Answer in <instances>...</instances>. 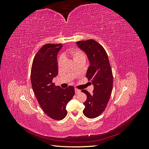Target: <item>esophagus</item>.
Instances as JSON below:
<instances>
[{
  "mask_svg": "<svg viewBox=\"0 0 149 149\" xmlns=\"http://www.w3.org/2000/svg\"><path fill=\"white\" fill-rule=\"evenodd\" d=\"M74 91H75V93L76 94H78V93H79L81 92V91H80L79 89H76V88L74 89Z\"/></svg>",
  "mask_w": 149,
  "mask_h": 149,
  "instance_id": "esophagus-1",
  "label": "esophagus"
}]
</instances>
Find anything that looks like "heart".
<instances>
[{
	"label": "heart",
	"instance_id": "b5f03b06",
	"mask_svg": "<svg viewBox=\"0 0 149 149\" xmlns=\"http://www.w3.org/2000/svg\"><path fill=\"white\" fill-rule=\"evenodd\" d=\"M65 55L70 56L74 63H76L81 60H85L86 56L84 53L80 50L78 48H71L68 50L66 51L65 53ZM64 59L62 57L60 58L58 61V66H61L63 63Z\"/></svg>",
	"mask_w": 149,
	"mask_h": 149
}]
</instances>
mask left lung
<instances>
[{"mask_svg":"<svg viewBox=\"0 0 149 149\" xmlns=\"http://www.w3.org/2000/svg\"><path fill=\"white\" fill-rule=\"evenodd\" d=\"M76 45L86 54L89 61L86 78L93 84L94 90L93 94L85 89L81 91L87 96L83 112L88 118L93 119L106 109L112 93L113 76L107 53L101 45L94 40L77 42Z\"/></svg>","mask_w":149,"mask_h":149,"instance_id":"8db88e82","label":"left lung"}]
</instances>
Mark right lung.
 Returning a JSON list of instances; mask_svg holds the SVG:
<instances>
[{"mask_svg": "<svg viewBox=\"0 0 149 149\" xmlns=\"http://www.w3.org/2000/svg\"><path fill=\"white\" fill-rule=\"evenodd\" d=\"M62 44H46L36 54L31 70L33 91L43 112L49 118L61 120L67 114V104L74 95V89L56 86L52 82L58 73L57 55Z\"/></svg>", "mask_w": 149, "mask_h": 149, "instance_id": "add662e5", "label": "right lung"}]
</instances>
